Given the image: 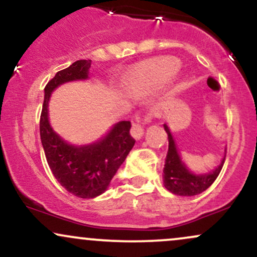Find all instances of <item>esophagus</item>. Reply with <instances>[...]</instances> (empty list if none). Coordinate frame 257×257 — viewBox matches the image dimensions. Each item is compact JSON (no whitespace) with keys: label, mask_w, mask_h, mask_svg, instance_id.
Listing matches in <instances>:
<instances>
[{"label":"esophagus","mask_w":257,"mask_h":257,"mask_svg":"<svg viewBox=\"0 0 257 257\" xmlns=\"http://www.w3.org/2000/svg\"><path fill=\"white\" fill-rule=\"evenodd\" d=\"M145 120H150V117H146V119ZM131 134H132V137L135 139V140H140V139L142 138V135H144V128H142V125L140 124V123H134V124L132 125Z\"/></svg>","instance_id":"obj_1"}]
</instances>
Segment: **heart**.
Returning a JSON list of instances; mask_svg holds the SVG:
<instances>
[{"label":"heart","mask_w":257,"mask_h":257,"mask_svg":"<svg viewBox=\"0 0 257 257\" xmlns=\"http://www.w3.org/2000/svg\"><path fill=\"white\" fill-rule=\"evenodd\" d=\"M181 63L177 58L171 56L154 57L141 62L135 66V79L139 81H148L151 83H163L169 81L179 70Z\"/></svg>","instance_id":"b5f03b06"}]
</instances>
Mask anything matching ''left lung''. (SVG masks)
I'll list each match as a JSON object with an SVG mask.
<instances>
[{
  "instance_id": "1",
  "label": "left lung",
  "mask_w": 257,
  "mask_h": 257,
  "mask_svg": "<svg viewBox=\"0 0 257 257\" xmlns=\"http://www.w3.org/2000/svg\"><path fill=\"white\" fill-rule=\"evenodd\" d=\"M164 129L168 134L169 140V151L166 154L163 175L165 188L172 194L179 196H194L203 193L207 188L211 187L213 182L220 174L225 162V156L221 163L218 165V168L212 170L211 172L194 174L182 160L181 154H179L177 146H176L175 139L166 123H164ZM225 154H226V150H225Z\"/></svg>"
}]
</instances>
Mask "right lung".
I'll return each instance as SVG.
<instances>
[{
  "label": "right lung",
  "mask_w": 257,
  "mask_h": 257,
  "mask_svg": "<svg viewBox=\"0 0 257 257\" xmlns=\"http://www.w3.org/2000/svg\"><path fill=\"white\" fill-rule=\"evenodd\" d=\"M91 60H80L60 70L44 88L40 115V140L52 175L67 191L81 199H93L109 188L111 179L134 147L131 122L120 120L103 138L88 145H73L52 129L49 120L51 93L61 85L89 78Z\"/></svg>",
  "instance_id": "add662e5"
}]
</instances>
